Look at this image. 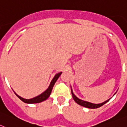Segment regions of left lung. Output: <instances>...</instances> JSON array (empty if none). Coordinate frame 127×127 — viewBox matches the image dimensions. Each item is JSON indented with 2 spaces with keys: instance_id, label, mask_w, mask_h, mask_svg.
Here are the masks:
<instances>
[{
  "instance_id": "obj_1",
  "label": "left lung",
  "mask_w": 127,
  "mask_h": 127,
  "mask_svg": "<svg viewBox=\"0 0 127 127\" xmlns=\"http://www.w3.org/2000/svg\"><path fill=\"white\" fill-rule=\"evenodd\" d=\"M71 94H72L73 98V100H75V102L76 103H78V104L80 105H81V106L85 107H86V108H89V109H96V108L100 107L102 106L103 105H104L105 103H106L107 102H109L110 99L111 98L108 99L107 100L103 102V103H97V104H96V103H91V102H87V101H84V100H81V99H79L78 97H77L75 95L73 92L72 90H71ZM115 94H116V93H115Z\"/></svg>"
}]
</instances>
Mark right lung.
Returning a JSON list of instances; mask_svg holds the SVG:
<instances>
[{
  "label": "right lung",
  "instance_id": "add662e5",
  "mask_svg": "<svg viewBox=\"0 0 127 127\" xmlns=\"http://www.w3.org/2000/svg\"><path fill=\"white\" fill-rule=\"evenodd\" d=\"M61 73H62V72H59V73H57V74L55 75V76L54 77V78L52 79V80L51 82H50V85H49V86H48V88H47V90H45L44 92H43L41 94H40L39 95L37 96L34 97V98H31V99L24 98H22V97H21V96H20L19 95H18L16 94L15 91H14V93H15V95L17 96L18 98H19L20 99V100H22V102H25V103H40V102H43V101H45V100H46L47 98H48V97L50 96V94H51L52 90L53 87H54V86L55 83H56V82L57 81V79H58V78L60 77V75H61Z\"/></svg>",
  "mask_w": 127,
  "mask_h": 127
}]
</instances>
